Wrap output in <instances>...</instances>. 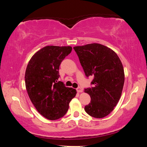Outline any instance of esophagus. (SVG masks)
<instances>
[{
	"label": "esophagus",
	"instance_id": "esophagus-1",
	"mask_svg": "<svg viewBox=\"0 0 147 147\" xmlns=\"http://www.w3.org/2000/svg\"><path fill=\"white\" fill-rule=\"evenodd\" d=\"M76 91H77V92H78V93H82V92L83 91V89H82V88H78L76 89Z\"/></svg>",
	"mask_w": 147,
	"mask_h": 147
}]
</instances>
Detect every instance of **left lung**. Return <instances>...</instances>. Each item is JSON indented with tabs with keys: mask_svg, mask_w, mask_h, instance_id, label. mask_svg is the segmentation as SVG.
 I'll return each instance as SVG.
<instances>
[{
	"mask_svg": "<svg viewBox=\"0 0 147 147\" xmlns=\"http://www.w3.org/2000/svg\"><path fill=\"white\" fill-rule=\"evenodd\" d=\"M86 76H93V87L84 89L91 97L85 111L94 118H103L113 110L124 83L123 64L115 52L98 43L74 47Z\"/></svg>",
	"mask_w": 147,
	"mask_h": 147,
	"instance_id": "8db88e82",
	"label": "left lung"
}]
</instances>
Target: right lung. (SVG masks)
<instances>
[{"label":"right lung","mask_w":147,"mask_h":147,"mask_svg":"<svg viewBox=\"0 0 147 147\" xmlns=\"http://www.w3.org/2000/svg\"><path fill=\"white\" fill-rule=\"evenodd\" d=\"M70 46H47L34 54L25 72V85L32 104L38 112L49 120L65 115L76 91L58 81L59 67L71 53Z\"/></svg>","instance_id":"right-lung-1"}]
</instances>
